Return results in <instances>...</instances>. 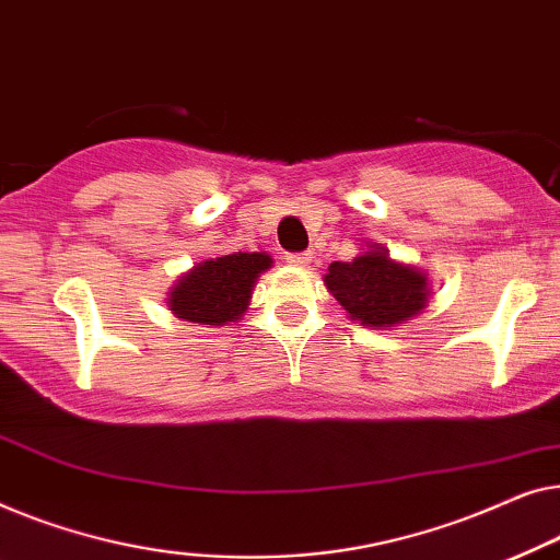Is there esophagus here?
<instances>
[{
  "instance_id": "34e87169",
  "label": "esophagus",
  "mask_w": 560,
  "mask_h": 560,
  "mask_svg": "<svg viewBox=\"0 0 560 560\" xmlns=\"http://www.w3.org/2000/svg\"><path fill=\"white\" fill-rule=\"evenodd\" d=\"M312 258H314L312 250H302V254H287V264L299 266V269H302V266L312 264Z\"/></svg>"
}]
</instances>
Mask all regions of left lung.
<instances>
[{"instance_id":"obj_1","label":"left lung","mask_w":560,"mask_h":560,"mask_svg":"<svg viewBox=\"0 0 560 560\" xmlns=\"http://www.w3.org/2000/svg\"><path fill=\"white\" fill-rule=\"evenodd\" d=\"M325 283L352 319L373 329L404 325L423 312L431 294L427 273L393 261L377 243L352 261L329 264Z\"/></svg>"}]
</instances>
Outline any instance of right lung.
Returning <instances> with one entry per match:
<instances>
[{"label":"right lung","instance_id":"right-lung-1","mask_svg":"<svg viewBox=\"0 0 560 560\" xmlns=\"http://www.w3.org/2000/svg\"><path fill=\"white\" fill-rule=\"evenodd\" d=\"M269 254H228L192 266L170 291L175 317L198 325L223 327L248 310L256 279L271 269Z\"/></svg>","mask_w":560,"mask_h":560}]
</instances>
